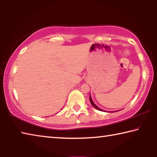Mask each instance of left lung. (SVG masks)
Instances as JSON below:
<instances>
[{
    "label": "left lung",
    "mask_w": 157,
    "mask_h": 157,
    "mask_svg": "<svg viewBox=\"0 0 157 157\" xmlns=\"http://www.w3.org/2000/svg\"><path fill=\"white\" fill-rule=\"evenodd\" d=\"M89 99H90V101H91V104L93 106H94V107L95 109H96L99 110V111H103L102 109H100L99 107H97V106L95 105V103H94V102H93V100H92V99H91V95H90V97H89Z\"/></svg>",
    "instance_id": "obj_1"
}]
</instances>
